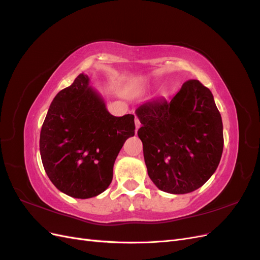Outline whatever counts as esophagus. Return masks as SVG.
Wrapping results in <instances>:
<instances>
[{"label": "esophagus", "instance_id": "1", "mask_svg": "<svg viewBox=\"0 0 260 260\" xmlns=\"http://www.w3.org/2000/svg\"><path fill=\"white\" fill-rule=\"evenodd\" d=\"M135 122H136V130L138 131V129L140 128V125H141V123H140V120L138 119V118H136V120H135Z\"/></svg>", "mask_w": 260, "mask_h": 260}]
</instances>
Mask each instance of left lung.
<instances>
[{
    "label": "left lung",
    "instance_id": "1",
    "mask_svg": "<svg viewBox=\"0 0 260 260\" xmlns=\"http://www.w3.org/2000/svg\"><path fill=\"white\" fill-rule=\"evenodd\" d=\"M142 127L148 177L159 190L185 194L214 175L223 149L222 119L208 88L188 80L170 101H148L136 111Z\"/></svg>",
    "mask_w": 260,
    "mask_h": 260
}]
</instances>
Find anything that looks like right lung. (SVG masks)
I'll list each match as a JSON object with an SVG mask.
<instances>
[{"label":"right lung","mask_w":260,"mask_h":260,"mask_svg":"<svg viewBox=\"0 0 260 260\" xmlns=\"http://www.w3.org/2000/svg\"><path fill=\"white\" fill-rule=\"evenodd\" d=\"M135 130V116L109 114L90 78L80 74L56 94L42 124L40 154L46 175L72 198H94L111 184L115 160Z\"/></svg>","instance_id":"add662e5"}]
</instances>
